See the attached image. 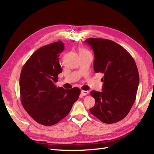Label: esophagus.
<instances>
[{"mask_svg":"<svg viewBox=\"0 0 154 154\" xmlns=\"http://www.w3.org/2000/svg\"><path fill=\"white\" fill-rule=\"evenodd\" d=\"M89 94L88 91H86V90H81V94L82 96H86Z\"/></svg>","mask_w":154,"mask_h":154,"instance_id":"obj_1","label":"esophagus"}]
</instances>
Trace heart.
<instances>
[{"label": "heart", "instance_id": "1", "mask_svg": "<svg viewBox=\"0 0 154 154\" xmlns=\"http://www.w3.org/2000/svg\"><path fill=\"white\" fill-rule=\"evenodd\" d=\"M79 53L80 56H82V55L90 54V51H88V50H86L84 48H79Z\"/></svg>", "mask_w": 154, "mask_h": 154}]
</instances>
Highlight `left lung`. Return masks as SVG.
<instances>
[{
    "label": "left lung",
    "mask_w": 154,
    "mask_h": 154,
    "mask_svg": "<svg viewBox=\"0 0 154 154\" xmlns=\"http://www.w3.org/2000/svg\"><path fill=\"white\" fill-rule=\"evenodd\" d=\"M85 42L94 51V71L103 74V91L90 92L96 103L90 111L103 123H116L128 115L136 99L139 75L135 62L112 40L88 38Z\"/></svg>",
    "instance_id": "1"
}]
</instances>
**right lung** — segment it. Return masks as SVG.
<instances>
[{
  "mask_svg": "<svg viewBox=\"0 0 154 154\" xmlns=\"http://www.w3.org/2000/svg\"><path fill=\"white\" fill-rule=\"evenodd\" d=\"M64 49L61 41L36 50L23 66L19 78L21 103L33 119L43 125L56 124L68 115L81 90L57 87L62 72L59 57Z\"/></svg>",
  "mask_w": 154,
  "mask_h": 154,
  "instance_id": "right-lung-1",
  "label": "right lung"
}]
</instances>
